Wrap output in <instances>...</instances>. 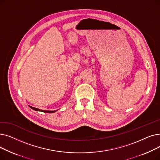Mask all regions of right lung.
Wrapping results in <instances>:
<instances>
[{
    "mask_svg": "<svg viewBox=\"0 0 160 160\" xmlns=\"http://www.w3.org/2000/svg\"><path fill=\"white\" fill-rule=\"evenodd\" d=\"M30 108H31L32 110H36V111H38V112H45V113H54L56 112L57 110H54V111H46V110H40V109H38V108H33V107H32V106H30Z\"/></svg>",
    "mask_w": 160,
    "mask_h": 160,
    "instance_id": "obj_1",
    "label": "right lung"
}]
</instances>
